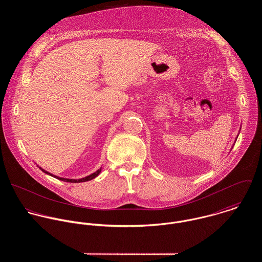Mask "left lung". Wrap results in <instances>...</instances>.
Masks as SVG:
<instances>
[{"mask_svg":"<svg viewBox=\"0 0 262 262\" xmlns=\"http://www.w3.org/2000/svg\"><path fill=\"white\" fill-rule=\"evenodd\" d=\"M240 129H241V128H240ZM237 137H238V136H237Z\"/></svg>","mask_w":262,"mask_h":262,"instance_id":"1","label":"left lung"}]
</instances>
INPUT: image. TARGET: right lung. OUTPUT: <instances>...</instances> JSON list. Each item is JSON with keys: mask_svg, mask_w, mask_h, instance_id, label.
<instances>
[{"mask_svg": "<svg viewBox=\"0 0 262 262\" xmlns=\"http://www.w3.org/2000/svg\"><path fill=\"white\" fill-rule=\"evenodd\" d=\"M39 168H40L44 173H46V174H48V176H51V177H53V178H55V179H57V180H59V181L67 182V183H83V182L91 181V180H93V179L97 178V177L100 174L101 170H102V167H101V168H99L96 172H94V173H92V174H90V176H88V177H85V178L78 179V180H74V179H64V178H59V177H57V176H53L52 173H50V172H48V171L44 170V169H43V168H41V167H39Z\"/></svg>", "mask_w": 262, "mask_h": 262, "instance_id": "1", "label": "right lung"}]
</instances>
